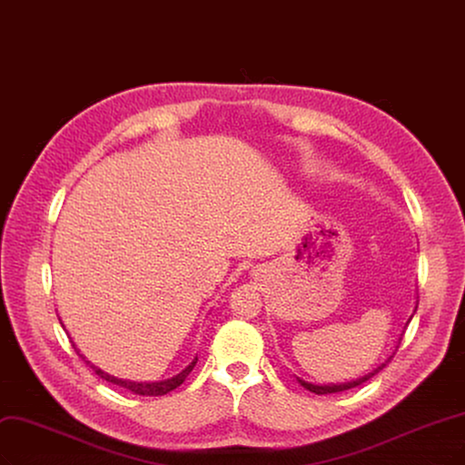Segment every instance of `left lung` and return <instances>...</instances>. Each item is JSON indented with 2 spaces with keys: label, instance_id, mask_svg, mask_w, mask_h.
Segmentation results:
<instances>
[{
  "label": "left lung",
  "instance_id": "obj_1",
  "mask_svg": "<svg viewBox=\"0 0 465 465\" xmlns=\"http://www.w3.org/2000/svg\"><path fill=\"white\" fill-rule=\"evenodd\" d=\"M418 311V301H416V308H414V312ZM414 316V314H411ZM411 316H410V320H411ZM410 320L406 322V325L410 323ZM399 349V347H397ZM391 358L392 356H389L385 362L381 364V366H377L373 371H370L368 375H364V377H360V380H356V381H349V383H339V385H312V383H306V381H302V380H299L297 377V381L306 389V391H311V392H316V394H331V392H341V391H349V389H354V387H358V385H362V383H366L368 380H371V377L375 375V373H380L389 362H391Z\"/></svg>",
  "mask_w": 465,
  "mask_h": 465
}]
</instances>
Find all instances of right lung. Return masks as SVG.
<instances>
[{"label":"right lung","instance_id":"add662e5","mask_svg":"<svg viewBox=\"0 0 465 465\" xmlns=\"http://www.w3.org/2000/svg\"><path fill=\"white\" fill-rule=\"evenodd\" d=\"M63 330H64V325H63ZM73 347H74V351L80 354V351L76 349L74 342H73ZM80 356L85 360L84 354H80ZM85 364H90V360H85ZM195 364H197V356L192 360V364H189L185 370H182L178 375L170 377V380H164V381H154V383H137V381H128V380H118V377L109 375L107 371L99 370V368L94 366V364H90V366L94 368V371L101 377V380H105L107 383H113V385H118V387H124V389L132 391L134 394H140V397H163V394H166V392H170V391H174L176 387H180V385L185 381V377H187L189 373H192V370L195 368Z\"/></svg>","mask_w":465,"mask_h":465}]
</instances>
